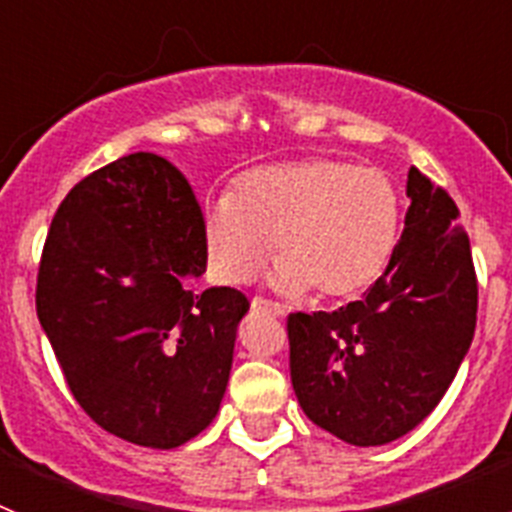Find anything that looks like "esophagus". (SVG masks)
Wrapping results in <instances>:
<instances>
[{"instance_id":"1","label":"esophagus","mask_w":512,"mask_h":512,"mask_svg":"<svg viewBox=\"0 0 512 512\" xmlns=\"http://www.w3.org/2000/svg\"><path fill=\"white\" fill-rule=\"evenodd\" d=\"M251 312L256 315H274V318H284V307L271 300H261V297H253L251 300Z\"/></svg>"}]
</instances>
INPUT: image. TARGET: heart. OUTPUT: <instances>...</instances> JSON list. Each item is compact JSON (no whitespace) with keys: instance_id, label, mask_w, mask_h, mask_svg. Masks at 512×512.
Listing matches in <instances>:
<instances>
[{"instance_id":"1","label":"heart","mask_w":512,"mask_h":512,"mask_svg":"<svg viewBox=\"0 0 512 512\" xmlns=\"http://www.w3.org/2000/svg\"><path fill=\"white\" fill-rule=\"evenodd\" d=\"M402 202L384 171L346 158H300L256 166L230 184L228 197L202 207L207 271L241 287L266 264L284 295L312 289L315 300H351L382 277L397 246Z\"/></svg>"}]
</instances>
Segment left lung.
<instances>
[{"instance_id": "8db88e82", "label": "left lung", "mask_w": 512, "mask_h": 512, "mask_svg": "<svg viewBox=\"0 0 512 512\" xmlns=\"http://www.w3.org/2000/svg\"><path fill=\"white\" fill-rule=\"evenodd\" d=\"M405 230L361 300L287 318L289 374L302 410L354 446H382L431 415L477 325L469 235L449 192L408 171Z\"/></svg>"}]
</instances>
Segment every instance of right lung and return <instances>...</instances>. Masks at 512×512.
I'll use <instances>...</instances> for the list:
<instances>
[{
  "instance_id": "right-lung-1",
  "label": "right lung",
  "mask_w": 512,
  "mask_h": 512,
  "mask_svg": "<svg viewBox=\"0 0 512 512\" xmlns=\"http://www.w3.org/2000/svg\"><path fill=\"white\" fill-rule=\"evenodd\" d=\"M202 210L182 171L130 153L81 179L53 215L35 307L71 395L112 436L176 449L228 387L243 292H194Z\"/></svg>"
}]
</instances>
